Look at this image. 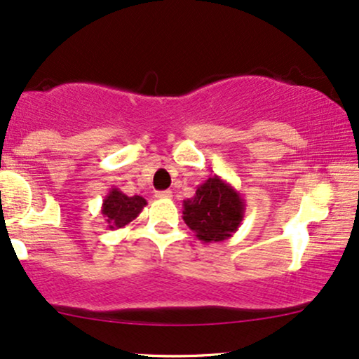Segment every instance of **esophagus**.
<instances>
[{
  "label": "esophagus",
  "instance_id": "34e87169",
  "mask_svg": "<svg viewBox=\"0 0 359 359\" xmlns=\"http://www.w3.org/2000/svg\"><path fill=\"white\" fill-rule=\"evenodd\" d=\"M157 198H172L170 190H161V192L156 194Z\"/></svg>",
  "mask_w": 359,
  "mask_h": 359
}]
</instances>
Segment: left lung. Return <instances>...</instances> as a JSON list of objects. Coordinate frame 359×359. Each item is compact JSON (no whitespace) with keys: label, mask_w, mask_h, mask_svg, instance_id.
Segmentation results:
<instances>
[{"label":"left lung","mask_w":359,"mask_h":359,"mask_svg":"<svg viewBox=\"0 0 359 359\" xmlns=\"http://www.w3.org/2000/svg\"><path fill=\"white\" fill-rule=\"evenodd\" d=\"M185 224L203 243L222 242L237 232L245 217L240 192L219 175L198 185L192 198L184 201Z\"/></svg>","instance_id":"obj_1"}]
</instances>
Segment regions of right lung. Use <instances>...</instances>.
<instances>
[{
  "instance_id": "obj_1",
  "label": "right lung",
  "mask_w": 359,
  "mask_h": 359,
  "mask_svg": "<svg viewBox=\"0 0 359 359\" xmlns=\"http://www.w3.org/2000/svg\"><path fill=\"white\" fill-rule=\"evenodd\" d=\"M147 205V201L140 195L127 197L124 192H121L117 187H112L109 194L104 197L101 213L104 217L109 230L124 229L130 222H134L142 212V208Z\"/></svg>"
}]
</instances>
